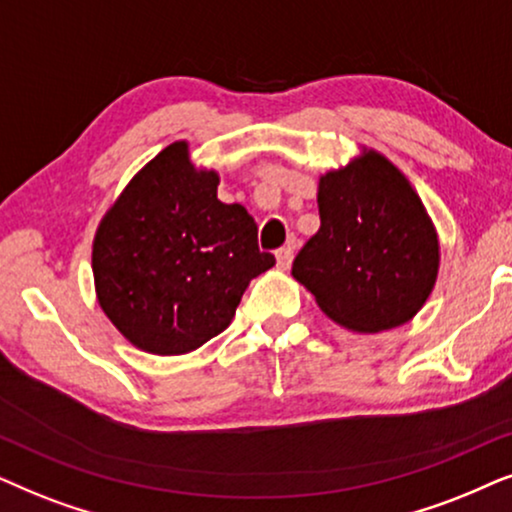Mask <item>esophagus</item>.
I'll list each match as a JSON object with an SVG mask.
<instances>
[{
	"instance_id": "34e87169",
	"label": "esophagus",
	"mask_w": 512,
	"mask_h": 512,
	"mask_svg": "<svg viewBox=\"0 0 512 512\" xmlns=\"http://www.w3.org/2000/svg\"><path fill=\"white\" fill-rule=\"evenodd\" d=\"M292 252H295V245H292V243H285L283 248H278V252H276L278 267H281V269H290V264H292Z\"/></svg>"
}]
</instances>
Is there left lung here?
Listing matches in <instances>:
<instances>
[{
  "instance_id": "1",
  "label": "left lung",
  "mask_w": 512,
  "mask_h": 512,
  "mask_svg": "<svg viewBox=\"0 0 512 512\" xmlns=\"http://www.w3.org/2000/svg\"><path fill=\"white\" fill-rule=\"evenodd\" d=\"M320 229L297 252L292 276L339 325L381 332L403 325L431 295L438 236L405 175L377 152L318 185Z\"/></svg>"
}]
</instances>
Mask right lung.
Here are the masks:
<instances>
[{
    "instance_id": "1",
    "label": "right lung",
    "mask_w": 512,
    "mask_h": 512,
    "mask_svg": "<svg viewBox=\"0 0 512 512\" xmlns=\"http://www.w3.org/2000/svg\"><path fill=\"white\" fill-rule=\"evenodd\" d=\"M220 177L196 170L187 142L147 163L93 241L98 302L128 342L156 356L199 349L234 318L250 278L276 264Z\"/></svg>"
}]
</instances>
